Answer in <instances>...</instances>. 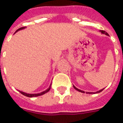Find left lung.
Wrapping results in <instances>:
<instances>
[{
    "label": "left lung",
    "instance_id": "8db88e82",
    "mask_svg": "<svg viewBox=\"0 0 123 123\" xmlns=\"http://www.w3.org/2000/svg\"><path fill=\"white\" fill-rule=\"evenodd\" d=\"M100 32H101L102 34H105V35H108V32H106L105 31H100ZM74 88L76 91H79V92H82V93H84V92H84V91H82V90H80V89H78V88H76V87L75 86H74ZM104 89V88H103V89H101V90H100V91H97V92H86L87 94H96V93H99V92H101L103 91Z\"/></svg>",
    "mask_w": 123,
    "mask_h": 123
}]
</instances>
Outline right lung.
I'll return each instance as SVG.
<instances>
[{"mask_svg": "<svg viewBox=\"0 0 123 123\" xmlns=\"http://www.w3.org/2000/svg\"><path fill=\"white\" fill-rule=\"evenodd\" d=\"M26 27H22V28H20L19 29H18L17 31H16V32H18V31H19L20 30H22V29H24ZM50 88H51V84H50V86H49V88L48 89H46L45 91H43V92H41L40 93H35V94H30V93H26V92H22V91H19V92L21 93V94H22L24 96H26L28 97H38V96H40V95H44L45 93H46V92H48L49 90H50Z\"/></svg>", "mask_w": 123, "mask_h": 123, "instance_id": "right-lung-1", "label": "right lung"}]
</instances>
